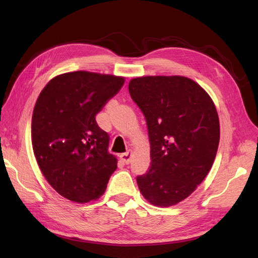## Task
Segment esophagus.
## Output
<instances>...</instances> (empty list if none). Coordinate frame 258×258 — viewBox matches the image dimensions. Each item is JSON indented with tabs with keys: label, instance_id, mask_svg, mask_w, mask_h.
<instances>
[{
	"label": "esophagus",
	"instance_id": "1",
	"mask_svg": "<svg viewBox=\"0 0 258 258\" xmlns=\"http://www.w3.org/2000/svg\"><path fill=\"white\" fill-rule=\"evenodd\" d=\"M119 158L124 164H128L131 162V158H132V152L127 151L126 153H123V154L119 156Z\"/></svg>",
	"mask_w": 258,
	"mask_h": 258
}]
</instances>
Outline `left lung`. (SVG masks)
I'll return each instance as SVG.
<instances>
[{
    "label": "left lung",
    "mask_w": 258,
    "mask_h": 258,
    "mask_svg": "<svg viewBox=\"0 0 258 258\" xmlns=\"http://www.w3.org/2000/svg\"><path fill=\"white\" fill-rule=\"evenodd\" d=\"M143 112L151 144L149 172L136 177L151 204L176 205L210 172L220 143V119L211 96L185 76H142L130 81Z\"/></svg>",
    "instance_id": "8db88e82"
}]
</instances>
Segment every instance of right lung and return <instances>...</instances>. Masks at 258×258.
I'll return each mask as SVG.
<instances>
[{
  "instance_id": "right-lung-1",
  "label": "right lung",
  "mask_w": 258,
  "mask_h": 258,
  "mask_svg": "<svg viewBox=\"0 0 258 258\" xmlns=\"http://www.w3.org/2000/svg\"><path fill=\"white\" fill-rule=\"evenodd\" d=\"M124 78L76 71L52 79L32 115V145L44 177L65 199L95 201L117 168L109 136L95 116L116 95Z\"/></svg>"
}]
</instances>
